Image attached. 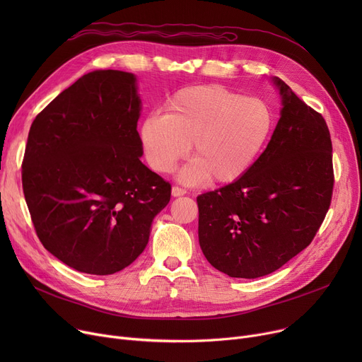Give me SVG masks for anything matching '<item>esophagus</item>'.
Instances as JSON below:
<instances>
[{"label":"esophagus","mask_w":362,"mask_h":362,"mask_svg":"<svg viewBox=\"0 0 362 362\" xmlns=\"http://www.w3.org/2000/svg\"><path fill=\"white\" fill-rule=\"evenodd\" d=\"M185 194H186V189H183L180 186H173V187H171V195H173V197H182Z\"/></svg>","instance_id":"34e87169"}]
</instances>
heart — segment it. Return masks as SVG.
Here are the masks:
<instances>
[{
    "label": "heart",
    "instance_id": "b5f03b06",
    "mask_svg": "<svg viewBox=\"0 0 362 362\" xmlns=\"http://www.w3.org/2000/svg\"><path fill=\"white\" fill-rule=\"evenodd\" d=\"M273 129L267 101L221 85H201L177 90L164 116L152 114L142 122L139 138L157 173H170L192 144L195 161L180 171V179L198 183L210 176L216 183H230L254 165Z\"/></svg>",
    "mask_w": 362,
    "mask_h": 362
}]
</instances>
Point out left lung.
<instances>
[{"label":"left lung","instance_id":"obj_1","mask_svg":"<svg viewBox=\"0 0 362 362\" xmlns=\"http://www.w3.org/2000/svg\"><path fill=\"white\" fill-rule=\"evenodd\" d=\"M273 136L246 173L197 198L201 250L214 269L267 276L313 242L330 208L334 173L325 117L280 79Z\"/></svg>","mask_w":362,"mask_h":362}]
</instances>
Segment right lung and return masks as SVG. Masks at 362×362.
Listing matches in <instances>:
<instances>
[{
	"mask_svg": "<svg viewBox=\"0 0 362 362\" xmlns=\"http://www.w3.org/2000/svg\"><path fill=\"white\" fill-rule=\"evenodd\" d=\"M139 111L135 76L93 70L30 126L22 183L35 232L78 272L107 276L130 265L170 201L171 185L139 160Z\"/></svg>",
	"mask_w": 362,
	"mask_h": 362,
	"instance_id": "1",
	"label": "right lung"
}]
</instances>
